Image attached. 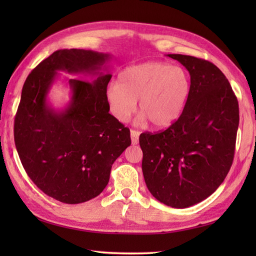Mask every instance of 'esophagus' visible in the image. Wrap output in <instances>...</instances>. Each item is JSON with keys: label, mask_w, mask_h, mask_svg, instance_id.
I'll list each match as a JSON object with an SVG mask.
<instances>
[{"label": "esophagus", "mask_w": 256, "mask_h": 256, "mask_svg": "<svg viewBox=\"0 0 256 256\" xmlns=\"http://www.w3.org/2000/svg\"><path fill=\"white\" fill-rule=\"evenodd\" d=\"M138 136H140L138 131H136V130H131V140L133 145H136L138 143Z\"/></svg>", "instance_id": "1"}]
</instances>
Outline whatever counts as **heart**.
Here are the masks:
<instances>
[{
    "label": "heart",
    "instance_id": "b5f03b06",
    "mask_svg": "<svg viewBox=\"0 0 256 256\" xmlns=\"http://www.w3.org/2000/svg\"><path fill=\"white\" fill-rule=\"evenodd\" d=\"M190 94L192 78L184 67L146 62L125 68L118 84H108L106 99L120 122L128 121L138 99L140 120H150L155 128H167L180 118Z\"/></svg>",
    "mask_w": 256,
    "mask_h": 256
}]
</instances>
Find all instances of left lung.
<instances>
[{
  "instance_id": "left-lung-1",
  "label": "left lung",
  "mask_w": 256,
  "mask_h": 256,
  "mask_svg": "<svg viewBox=\"0 0 256 256\" xmlns=\"http://www.w3.org/2000/svg\"><path fill=\"white\" fill-rule=\"evenodd\" d=\"M186 67L192 94L177 121L142 133V170L150 192L172 208L208 198L224 182L234 157L238 103L221 70L204 59L170 54Z\"/></svg>"
}]
</instances>
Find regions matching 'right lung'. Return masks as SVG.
<instances>
[{
    "instance_id": "add662e5",
    "label": "right lung",
    "mask_w": 256,
    "mask_h": 256,
    "mask_svg": "<svg viewBox=\"0 0 256 256\" xmlns=\"http://www.w3.org/2000/svg\"><path fill=\"white\" fill-rule=\"evenodd\" d=\"M108 54L60 50L26 78L14 120V140L27 175L42 192L76 204L99 196L113 162L131 145L130 130L111 116L106 91L112 74L100 72ZM58 70L96 75L73 78L72 101L64 112L48 106L46 94Z\"/></svg>"
}]
</instances>
